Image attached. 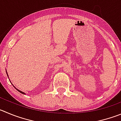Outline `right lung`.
Listing matches in <instances>:
<instances>
[{"instance_id":"obj_1","label":"right lung","mask_w":121,"mask_h":121,"mask_svg":"<svg viewBox=\"0 0 121 121\" xmlns=\"http://www.w3.org/2000/svg\"><path fill=\"white\" fill-rule=\"evenodd\" d=\"M7 74H8V73H7ZM7 75H8V74H7ZM18 90V91H19V92H21V93H22V94H25V93H24V92H22V91H20V90Z\"/></svg>"}]
</instances>
